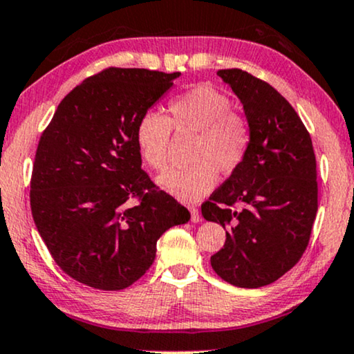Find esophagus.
<instances>
[{
    "label": "esophagus",
    "instance_id": "esophagus-1",
    "mask_svg": "<svg viewBox=\"0 0 354 354\" xmlns=\"http://www.w3.org/2000/svg\"><path fill=\"white\" fill-rule=\"evenodd\" d=\"M189 211H191V221H192V223H200V221H202L197 207H189Z\"/></svg>",
    "mask_w": 354,
    "mask_h": 354
}]
</instances>
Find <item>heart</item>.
Masks as SVG:
<instances>
[{
	"label": "heart",
	"mask_w": 354,
	"mask_h": 354,
	"mask_svg": "<svg viewBox=\"0 0 354 354\" xmlns=\"http://www.w3.org/2000/svg\"><path fill=\"white\" fill-rule=\"evenodd\" d=\"M170 118L156 111L141 114L135 127V145L152 170L167 165L171 127L178 131H198L191 160L194 165L171 168L157 178L162 191L179 202L192 203L211 192L218 181L216 170L232 173L243 163L251 131L241 115L232 113L224 95L207 86L192 87L168 103Z\"/></svg>",
	"instance_id": "heart-1"
}]
</instances>
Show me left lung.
Returning <instances> with one entry per match:
<instances>
[{
	"label": "left lung",
	"instance_id": "left-lung-1",
	"mask_svg": "<svg viewBox=\"0 0 354 354\" xmlns=\"http://www.w3.org/2000/svg\"><path fill=\"white\" fill-rule=\"evenodd\" d=\"M243 104L251 143L241 165L202 205L223 225L224 248L211 267L234 286L277 281L307 250L318 211L316 159L310 133L281 93L239 68L219 70Z\"/></svg>",
	"mask_w": 354,
	"mask_h": 354
}]
</instances>
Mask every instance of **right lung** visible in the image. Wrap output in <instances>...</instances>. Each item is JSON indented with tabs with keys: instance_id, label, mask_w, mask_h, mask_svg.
Wrapping results in <instances>:
<instances>
[{
	"instance_id": "right-lung-1",
	"label": "right lung",
	"mask_w": 354,
	"mask_h": 354,
	"mask_svg": "<svg viewBox=\"0 0 354 354\" xmlns=\"http://www.w3.org/2000/svg\"><path fill=\"white\" fill-rule=\"evenodd\" d=\"M179 75L106 68L73 88L42 131L31 214L57 266L86 286L129 288L149 270L163 232L191 219L141 170L135 145L141 114Z\"/></svg>"
}]
</instances>
